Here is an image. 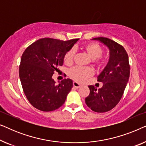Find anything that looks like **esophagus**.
<instances>
[{"label": "esophagus", "mask_w": 146, "mask_h": 146, "mask_svg": "<svg viewBox=\"0 0 146 146\" xmlns=\"http://www.w3.org/2000/svg\"><path fill=\"white\" fill-rule=\"evenodd\" d=\"M73 86H74V87L75 88H79L81 86V84H80L79 83L76 82H74Z\"/></svg>", "instance_id": "34e87169"}]
</instances>
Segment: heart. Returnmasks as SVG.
<instances>
[{
    "instance_id": "heart-1",
    "label": "heart",
    "mask_w": 146,
    "mask_h": 146,
    "mask_svg": "<svg viewBox=\"0 0 146 146\" xmlns=\"http://www.w3.org/2000/svg\"><path fill=\"white\" fill-rule=\"evenodd\" d=\"M84 50L88 54L94 62L97 64L100 65L102 63V60L100 56L102 54L104 50L102 46L96 42H90L84 46ZM75 54L74 49H71L65 54L64 56V62L66 64L70 65L73 62L74 56ZM93 71L90 68L74 67L70 70L69 76L75 81L82 82L87 78L92 75Z\"/></svg>"
}]
</instances>
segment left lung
I'll return each instance as SVG.
<instances>
[{
	"label": "left lung",
	"instance_id": "1",
	"mask_svg": "<svg viewBox=\"0 0 146 146\" xmlns=\"http://www.w3.org/2000/svg\"><path fill=\"white\" fill-rule=\"evenodd\" d=\"M108 48L110 58L104 69L98 76L103 83L101 88L89 86L90 94L85 102L95 112H106L113 109L120 100L129 77L128 56L122 46L105 37L94 38Z\"/></svg>",
	"mask_w": 146,
	"mask_h": 146
}]
</instances>
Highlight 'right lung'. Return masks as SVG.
<instances>
[{
    "instance_id": "1",
    "label": "right lung",
    "mask_w": 146,
    "mask_h": 146,
    "mask_svg": "<svg viewBox=\"0 0 146 146\" xmlns=\"http://www.w3.org/2000/svg\"><path fill=\"white\" fill-rule=\"evenodd\" d=\"M78 40L44 38L30 45L23 52L19 66L20 80L26 97L36 109L54 111L65 102L73 82L68 78L56 84L52 75L63 65L65 54Z\"/></svg>"
}]
</instances>
